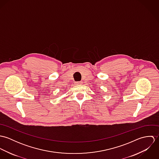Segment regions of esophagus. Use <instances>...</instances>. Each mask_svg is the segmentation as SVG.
I'll return each mask as SVG.
<instances>
[{
	"instance_id": "34e87169",
	"label": "esophagus",
	"mask_w": 159,
	"mask_h": 159,
	"mask_svg": "<svg viewBox=\"0 0 159 159\" xmlns=\"http://www.w3.org/2000/svg\"><path fill=\"white\" fill-rule=\"evenodd\" d=\"M77 84H81L82 83H83V82L82 81H78V82H76V83Z\"/></svg>"
}]
</instances>
